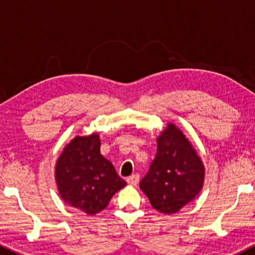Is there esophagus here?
Here are the masks:
<instances>
[{"mask_svg": "<svg viewBox=\"0 0 255 255\" xmlns=\"http://www.w3.org/2000/svg\"><path fill=\"white\" fill-rule=\"evenodd\" d=\"M139 175L137 174H134V175H130L129 177H127V182L128 184H130V186H136L137 183H139Z\"/></svg>", "mask_w": 255, "mask_h": 255, "instance_id": "34e87169", "label": "esophagus"}]
</instances>
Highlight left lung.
I'll use <instances>...</instances> for the list:
<instances>
[{
  "label": "left lung",
  "mask_w": 255,
  "mask_h": 255,
  "mask_svg": "<svg viewBox=\"0 0 255 255\" xmlns=\"http://www.w3.org/2000/svg\"><path fill=\"white\" fill-rule=\"evenodd\" d=\"M205 169L186 135L172 124L157 139V153L140 189L153 209L175 213L198 195L204 183Z\"/></svg>",
  "instance_id": "left-lung-1"
}]
</instances>
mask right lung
Wrapping results in <instances>:
<instances>
[{
  "label": "right lung",
  "instance_id": "1",
  "mask_svg": "<svg viewBox=\"0 0 255 255\" xmlns=\"http://www.w3.org/2000/svg\"><path fill=\"white\" fill-rule=\"evenodd\" d=\"M98 134L75 136L57 159L56 178L61 198L87 215L101 212L126 181L101 154Z\"/></svg>",
  "mask_w": 255,
  "mask_h": 255
}]
</instances>
